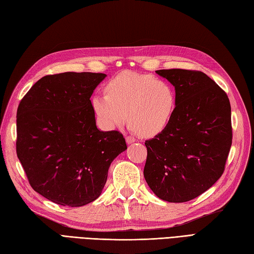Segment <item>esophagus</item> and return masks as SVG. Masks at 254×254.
<instances>
[{
	"instance_id": "1",
	"label": "esophagus",
	"mask_w": 254,
	"mask_h": 254,
	"mask_svg": "<svg viewBox=\"0 0 254 254\" xmlns=\"http://www.w3.org/2000/svg\"><path fill=\"white\" fill-rule=\"evenodd\" d=\"M126 140H127V144H132V143H134V141L136 140V139H135L133 136H127V137H126Z\"/></svg>"
}]
</instances>
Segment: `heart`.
Here are the masks:
<instances>
[{
  "label": "heart",
  "mask_w": 254,
  "mask_h": 254,
  "mask_svg": "<svg viewBox=\"0 0 254 254\" xmlns=\"http://www.w3.org/2000/svg\"><path fill=\"white\" fill-rule=\"evenodd\" d=\"M106 95H94L91 105L105 128L128 125L139 135L161 133L172 120L176 108L174 86L151 74L123 71L105 85Z\"/></svg>",
  "instance_id": "1"
}]
</instances>
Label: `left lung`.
<instances>
[{"label":"left lung","instance_id":"8db88e82","mask_svg":"<svg viewBox=\"0 0 254 254\" xmlns=\"http://www.w3.org/2000/svg\"><path fill=\"white\" fill-rule=\"evenodd\" d=\"M175 88L176 108L169 126L145 141L144 176L157 197L186 202L221 178L232 146L229 99L201 71L157 70Z\"/></svg>","mask_w":254,"mask_h":254}]
</instances>
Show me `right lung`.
<instances>
[{
  "instance_id": "add662e5",
  "label": "right lung",
  "mask_w": 254,
  "mask_h": 254,
  "mask_svg": "<svg viewBox=\"0 0 254 254\" xmlns=\"http://www.w3.org/2000/svg\"><path fill=\"white\" fill-rule=\"evenodd\" d=\"M106 76L45 75L17 109V157L33 190L57 204L82 207L96 200L111 162L127 148L120 132L96 127L90 98Z\"/></svg>"
}]
</instances>
